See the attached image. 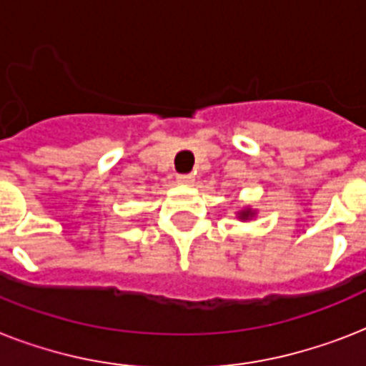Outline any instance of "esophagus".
I'll list each match as a JSON object with an SVG mask.
<instances>
[{"mask_svg": "<svg viewBox=\"0 0 366 366\" xmlns=\"http://www.w3.org/2000/svg\"><path fill=\"white\" fill-rule=\"evenodd\" d=\"M194 174H178L177 177V182L182 184V186H189V184H194Z\"/></svg>", "mask_w": 366, "mask_h": 366, "instance_id": "obj_1", "label": "esophagus"}]
</instances>
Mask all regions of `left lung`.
I'll use <instances>...</instances> for the list:
<instances>
[{"label": "left lung", "mask_w": 366, "mask_h": 366, "mask_svg": "<svg viewBox=\"0 0 366 366\" xmlns=\"http://www.w3.org/2000/svg\"><path fill=\"white\" fill-rule=\"evenodd\" d=\"M252 217H254V211H250V209H243V211L239 212L241 220H249V218Z\"/></svg>", "instance_id": "left-lung-1"}]
</instances>
